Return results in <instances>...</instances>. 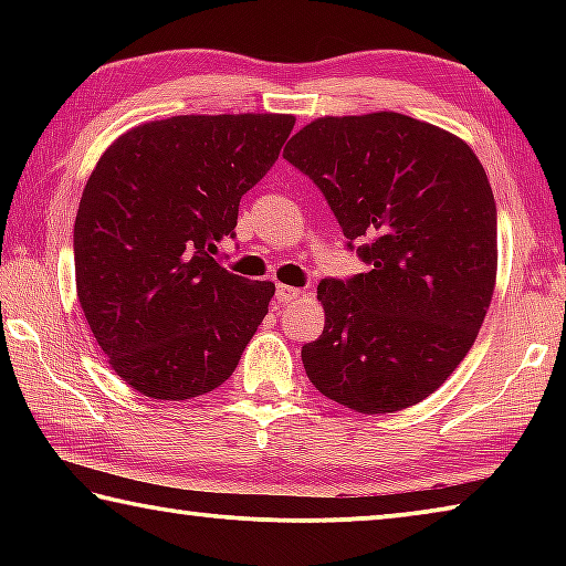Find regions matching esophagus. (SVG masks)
<instances>
[{
    "instance_id": "1",
    "label": "esophagus",
    "mask_w": 566,
    "mask_h": 566,
    "mask_svg": "<svg viewBox=\"0 0 566 566\" xmlns=\"http://www.w3.org/2000/svg\"><path fill=\"white\" fill-rule=\"evenodd\" d=\"M296 296H302V290H296V286H290V284H280V286H276V302H280V304L294 302Z\"/></svg>"
}]
</instances>
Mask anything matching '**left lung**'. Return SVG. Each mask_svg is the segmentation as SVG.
<instances>
[{
    "instance_id": "left-lung-1",
    "label": "left lung",
    "mask_w": 566,
    "mask_h": 566,
    "mask_svg": "<svg viewBox=\"0 0 566 566\" xmlns=\"http://www.w3.org/2000/svg\"><path fill=\"white\" fill-rule=\"evenodd\" d=\"M367 272L322 280L306 377L361 415L417 405L467 357L496 280V205L467 142L397 112L322 117L286 142ZM358 247L354 248L353 244Z\"/></svg>"
}]
</instances>
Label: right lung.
<instances>
[{"instance_id": "right-lung-1", "label": "right lung", "mask_w": 566, "mask_h": 566, "mask_svg": "<svg viewBox=\"0 0 566 566\" xmlns=\"http://www.w3.org/2000/svg\"><path fill=\"white\" fill-rule=\"evenodd\" d=\"M292 114H185L104 151L74 219L76 296L112 369L151 399L232 377L274 296L214 260L239 199L280 157Z\"/></svg>"}]
</instances>
